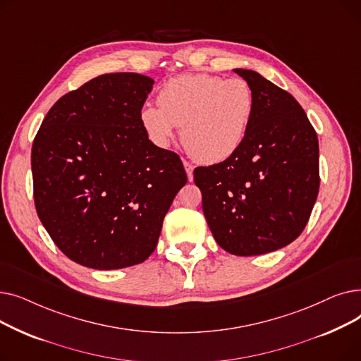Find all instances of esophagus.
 I'll use <instances>...</instances> for the list:
<instances>
[{
  "label": "esophagus",
  "mask_w": 361,
  "mask_h": 361,
  "mask_svg": "<svg viewBox=\"0 0 361 361\" xmlns=\"http://www.w3.org/2000/svg\"><path fill=\"white\" fill-rule=\"evenodd\" d=\"M183 164H184V168H185V173H187L188 181H193V168H195V166H193L190 162H187V161H184Z\"/></svg>",
  "instance_id": "esophagus-1"
}]
</instances>
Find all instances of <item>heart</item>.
Masks as SVG:
<instances>
[{"label":"heart","instance_id":"b5f03b06","mask_svg":"<svg viewBox=\"0 0 361 361\" xmlns=\"http://www.w3.org/2000/svg\"><path fill=\"white\" fill-rule=\"evenodd\" d=\"M158 105H145L140 123L149 139L166 146L181 126L188 155L203 164H218L241 147L256 109L252 86L244 79L212 74H184L168 80Z\"/></svg>","mask_w":361,"mask_h":361}]
</instances>
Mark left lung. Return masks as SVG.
<instances>
[{
  "instance_id": "obj_1",
  "label": "left lung",
  "mask_w": 361,
  "mask_h": 361,
  "mask_svg": "<svg viewBox=\"0 0 361 361\" xmlns=\"http://www.w3.org/2000/svg\"><path fill=\"white\" fill-rule=\"evenodd\" d=\"M256 98L249 133L233 157L195 169L207 225L221 247L257 256L305 230L319 193V142L293 94L259 73L234 70Z\"/></svg>"
}]
</instances>
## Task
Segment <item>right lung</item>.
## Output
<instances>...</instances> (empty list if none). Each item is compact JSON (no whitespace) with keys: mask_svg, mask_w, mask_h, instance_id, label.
I'll return each mask as SVG.
<instances>
[{"mask_svg":"<svg viewBox=\"0 0 361 361\" xmlns=\"http://www.w3.org/2000/svg\"><path fill=\"white\" fill-rule=\"evenodd\" d=\"M152 86L137 73L98 75L56 101L33 140L37 216L82 267L145 262L187 183L180 157L152 143L140 123Z\"/></svg>","mask_w":361,"mask_h":361,"instance_id":"1","label":"right lung"}]
</instances>
